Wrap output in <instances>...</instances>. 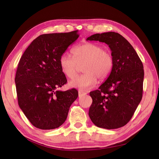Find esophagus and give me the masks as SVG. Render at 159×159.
I'll return each mask as SVG.
<instances>
[{
  "label": "esophagus",
  "instance_id": "34e87169",
  "mask_svg": "<svg viewBox=\"0 0 159 159\" xmlns=\"http://www.w3.org/2000/svg\"><path fill=\"white\" fill-rule=\"evenodd\" d=\"M85 94H87V92H84V91H82V90L79 91V97H81L83 95H85Z\"/></svg>",
  "mask_w": 159,
  "mask_h": 159
}]
</instances>
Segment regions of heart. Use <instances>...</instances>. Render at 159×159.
Returning a JSON list of instances; mask_svg holds the SVG:
<instances>
[{"mask_svg":"<svg viewBox=\"0 0 159 159\" xmlns=\"http://www.w3.org/2000/svg\"><path fill=\"white\" fill-rule=\"evenodd\" d=\"M73 57L63 53L59 59L61 70L70 79L77 75L80 65L84 73L70 83L72 87L85 89L93 87L100 80L107 79L112 71L113 59L111 54L105 51L102 46L94 43H85L72 50Z\"/></svg>","mask_w":159,"mask_h":159,"instance_id":"obj_1","label":"heart"}]
</instances>
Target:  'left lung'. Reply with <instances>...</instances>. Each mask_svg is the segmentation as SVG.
<instances>
[{"mask_svg":"<svg viewBox=\"0 0 159 159\" xmlns=\"http://www.w3.org/2000/svg\"><path fill=\"white\" fill-rule=\"evenodd\" d=\"M87 40L107 43L113 59L109 77L98 89L89 93L93 101L89 116L99 128L122 127L130 120L142 98L143 63L133 47L119 33H96Z\"/></svg>","mask_w":159,"mask_h":159,"instance_id":"1","label":"left lung"}]
</instances>
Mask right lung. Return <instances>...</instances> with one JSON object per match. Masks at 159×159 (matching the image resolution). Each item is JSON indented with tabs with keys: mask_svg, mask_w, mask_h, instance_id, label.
<instances>
[{
	"mask_svg": "<svg viewBox=\"0 0 159 159\" xmlns=\"http://www.w3.org/2000/svg\"><path fill=\"white\" fill-rule=\"evenodd\" d=\"M79 37L78 31L41 35L20 58L15 78L18 104L30 122L39 129L61 126L79 96L76 89H58L67 83L59 66L60 57Z\"/></svg>",
	"mask_w": 159,
	"mask_h": 159,
	"instance_id": "add662e5",
	"label": "right lung"
}]
</instances>
